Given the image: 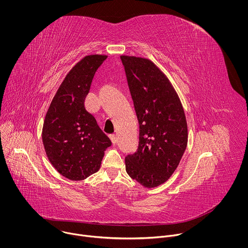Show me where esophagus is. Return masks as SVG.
I'll list each match as a JSON object with an SVG mask.
<instances>
[{
	"label": "esophagus",
	"mask_w": 248,
	"mask_h": 248,
	"mask_svg": "<svg viewBox=\"0 0 248 248\" xmlns=\"http://www.w3.org/2000/svg\"><path fill=\"white\" fill-rule=\"evenodd\" d=\"M109 140H110V141H111L112 144H115L116 141H117V139H116V137L114 135H110L109 136Z\"/></svg>",
	"instance_id": "obj_1"
}]
</instances>
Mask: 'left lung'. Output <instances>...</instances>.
Returning <instances> with one entry per match:
<instances>
[{"instance_id": "8db88e82", "label": "left lung", "mask_w": 248, "mask_h": 248, "mask_svg": "<svg viewBox=\"0 0 248 248\" xmlns=\"http://www.w3.org/2000/svg\"><path fill=\"white\" fill-rule=\"evenodd\" d=\"M140 124L138 151L126 172L146 188L163 184L177 169L188 142L183 107L168 77L147 58L121 55Z\"/></svg>"}]
</instances>
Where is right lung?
Here are the masks:
<instances>
[{
	"mask_svg": "<svg viewBox=\"0 0 248 248\" xmlns=\"http://www.w3.org/2000/svg\"><path fill=\"white\" fill-rule=\"evenodd\" d=\"M107 55L82 58L66 75L46 111L42 140L51 165L63 177L82 180L96 173L111 142L84 106L94 73Z\"/></svg>",
	"mask_w": 248,
	"mask_h": 248,
	"instance_id": "add662e5",
	"label": "right lung"
}]
</instances>
